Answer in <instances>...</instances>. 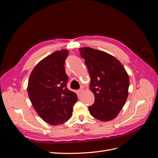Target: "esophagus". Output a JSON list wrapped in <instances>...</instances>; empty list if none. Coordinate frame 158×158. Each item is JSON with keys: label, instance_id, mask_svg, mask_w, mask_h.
Masks as SVG:
<instances>
[{"label": "esophagus", "instance_id": "1", "mask_svg": "<svg viewBox=\"0 0 158 158\" xmlns=\"http://www.w3.org/2000/svg\"><path fill=\"white\" fill-rule=\"evenodd\" d=\"M82 92H83V89H82V88L79 89L78 90V94H82Z\"/></svg>", "mask_w": 158, "mask_h": 158}]
</instances>
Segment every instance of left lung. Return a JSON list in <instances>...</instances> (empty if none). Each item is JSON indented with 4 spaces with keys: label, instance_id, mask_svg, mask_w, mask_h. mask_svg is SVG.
<instances>
[{
    "label": "left lung",
    "instance_id": "8db88e82",
    "mask_svg": "<svg viewBox=\"0 0 158 158\" xmlns=\"http://www.w3.org/2000/svg\"><path fill=\"white\" fill-rule=\"evenodd\" d=\"M85 60L95 96L88 109L90 114L102 121L115 118L125 105L129 87V78L123 64L106 52L85 47L79 49Z\"/></svg>",
    "mask_w": 158,
    "mask_h": 158
}]
</instances>
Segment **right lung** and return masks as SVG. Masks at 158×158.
Returning a JSON list of instances; mask_svg holds the SVG:
<instances>
[{"label":"right lung","instance_id":"obj_1","mask_svg":"<svg viewBox=\"0 0 158 158\" xmlns=\"http://www.w3.org/2000/svg\"><path fill=\"white\" fill-rule=\"evenodd\" d=\"M66 50L57 51L41 60L32 70L27 94L40 117L51 125H59L73 115L77 95L66 85L69 77L64 68Z\"/></svg>","mask_w":158,"mask_h":158}]
</instances>
